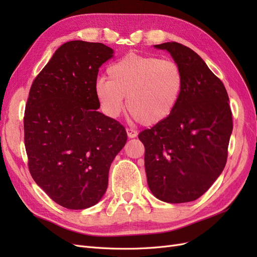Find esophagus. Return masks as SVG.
Returning a JSON list of instances; mask_svg holds the SVG:
<instances>
[{"instance_id": "34e87169", "label": "esophagus", "mask_w": 257, "mask_h": 257, "mask_svg": "<svg viewBox=\"0 0 257 257\" xmlns=\"http://www.w3.org/2000/svg\"><path fill=\"white\" fill-rule=\"evenodd\" d=\"M126 133L128 138H134L137 136V132L135 130H132V128H126Z\"/></svg>"}]
</instances>
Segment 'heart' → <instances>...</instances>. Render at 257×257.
Instances as JSON below:
<instances>
[{"label": "heart", "mask_w": 257, "mask_h": 257, "mask_svg": "<svg viewBox=\"0 0 257 257\" xmlns=\"http://www.w3.org/2000/svg\"><path fill=\"white\" fill-rule=\"evenodd\" d=\"M107 77L99 78L94 88L102 111L116 118L127 96L128 112L145 126L158 125L173 114L184 85L177 62L134 52L108 67Z\"/></svg>", "instance_id": "b5f03b06"}]
</instances>
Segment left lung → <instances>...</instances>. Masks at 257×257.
Masks as SVG:
<instances>
[{"label": "left lung", "mask_w": 257, "mask_h": 257, "mask_svg": "<svg viewBox=\"0 0 257 257\" xmlns=\"http://www.w3.org/2000/svg\"><path fill=\"white\" fill-rule=\"evenodd\" d=\"M180 65L184 85L173 114L138 135L149 189L170 204L200 197L221 175L232 132L228 94L205 61L176 42L155 45Z\"/></svg>", "instance_id": "left-lung-1"}]
</instances>
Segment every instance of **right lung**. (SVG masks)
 <instances>
[{
    "mask_svg": "<svg viewBox=\"0 0 257 257\" xmlns=\"http://www.w3.org/2000/svg\"><path fill=\"white\" fill-rule=\"evenodd\" d=\"M112 53L100 43L67 42L31 85L23 118L30 174L67 209L98 203L111 163L126 143L124 126L97 111L98 68Z\"/></svg>",
    "mask_w": 257,
    "mask_h": 257,
    "instance_id": "1",
    "label": "right lung"
}]
</instances>
